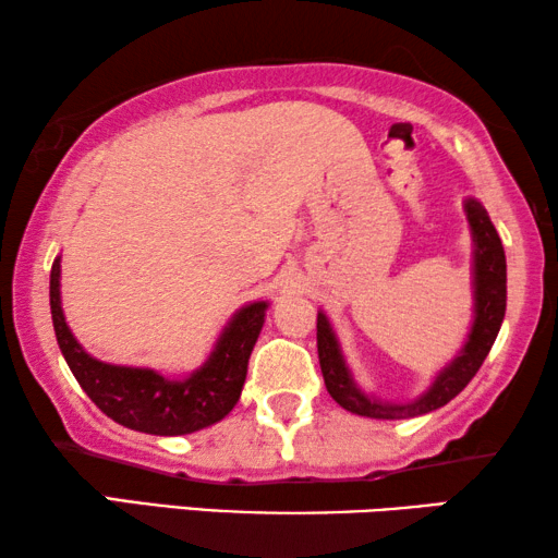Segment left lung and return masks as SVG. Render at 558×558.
I'll use <instances>...</instances> for the list:
<instances>
[{
    "label": "left lung",
    "instance_id": "obj_1",
    "mask_svg": "<svg viewBox=\"0 0 558 558\" xmlns=\"http://www.w3.org/2000/svg\"><path fill=\"white\" fill-rule=\"evenodd\" d=\"M472 235V325L468 340L414 401H384L365 393L342 355L340 340L323 310L317 312V353L327 391L350 414L368 418H414L445 407L475 378L506 317V251L483 203L464 197Z\"/></svg>",
    "mask_w": 558,
    "mask_h": 558
}]
</instances>
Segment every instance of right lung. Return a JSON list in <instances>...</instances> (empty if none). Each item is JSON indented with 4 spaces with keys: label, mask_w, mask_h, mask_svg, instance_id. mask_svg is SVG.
<instances>
[{
    "label": "right lung",
    "mask_w": 558,
    "mask_h": 558,
    "mask_svg": "<svg viewBox=\"0 0 558 558\" xmlns=\"http://www.w3.org/2000/svg\"><path fill=\"white\" fill-rule=\"evenodd\" d=\"M269 302L256 300L233 312L201 368L182 378L155 368L104 363L83 350L65 323L60 302V256L50 271V315L68 368L88 399L126 429L180 437L218 424L241 399L248 357L262 332Z\"/></svg>",
    "instance_id": "obj_1"
}]
</instances>
